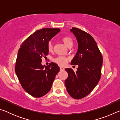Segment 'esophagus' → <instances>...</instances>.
Segmentation results:
<instances>
[{"mask_svg": "<svg viewBox=\"0 0 120 120\" xmlns=\"http://www.w3.org/2000/svg\"><path fill=\"white\" fill-rule=\"evenodd\" d=\"M60 69L61 71V70H64V68L63 67H60Z\"/></svg>", "mask_w": 120, "mask_h": 120, "instance_id": "esophagus-1", "label": "esophagus"}]
</instances>
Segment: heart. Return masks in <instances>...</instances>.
<instances>
[{"mask_svg": "<svg viewBox=\"0 0 120 120\" xmlns=\"http://www.w3.org/2000/svg\"><path fill=\"white\" fill-rule=\"evenodd\" d=\"M61 40L64 45L67 46L68 48L72 47L73 44H74L72 38L70 36H64L62 38ZM48 50L49 51H52L53 50V45L51 42H49L48 44ZM53 61L58 64L63 66V65L66 64V63L68 62V58L64 56H59L54 59Z\"/></svg>", "mask_w": 120, "mask_h": 120, "instance_id": "heart-1", "label": "heart"}]
</instances>
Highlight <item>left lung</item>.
<instances>
[{
  "mask_svg": "<svg viewBox=\"0 0 120 120\" xmlns=\"http://www.w3.org/2000/svg\"><path fill=\"white\" fill-rule=\"evenodd\" d=\"M70 32L78 42V50L71 64L78 65L75 72L66 68L68 77L64 84L67 90L75 99L88 95L98 84L101 76L103 58L96 42L90 34L79 28L72 27Z\"/></svg>",
  "mask_w": 120,
  "mask_h": 120,
  "instance_id": "1",
  "label": "left lung"
}]
</instances>
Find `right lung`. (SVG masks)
Segmentation results:
<instances>
[{"instance_id":"right-lung-1","label":"right lung","mask_w":120,"mask_h":120,"mask_svg":"<svg viewBox=\"0 0 120 120\" xmlns=\"http://www.w3.org/2000/svg\"><path fill=\"white\" fill-rule=\"evenodd\" d=\"M60 31L59 28H44L26 38L18 51L15 72L22 86L34 97H41L49 92L56 76L60 71L57 64L42 66V57L49 53L48 44Z\"/></svg>"}]
</instances>
